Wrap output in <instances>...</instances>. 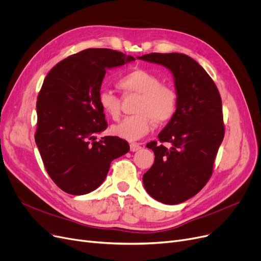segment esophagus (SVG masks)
<instances>
[{"mask_svg": "<svg viewBox=\"0 0 261 261\" xmlns=\"http://www.w3.org/2000/svg\"><path fill=\"white\" fill-rule=\"evenodd\" d=\"M140 149H142V146L138 143H132L130 144V150L132 152H135V151H139Z\"/></svg>", "mask_w": 261, "mask_h": 261, "instance_id": "obj_1", "label": "esophagus"}]
</instances>
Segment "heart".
Masks as SVG:
<instances>
[{"mask_svg":"<svg viewBox=\"0 0 261 261\" xmlns=\"http://www.w3.org/2000/svg\"><path fill=\"white\" fill-rule=\"evenodd\" d=\"M117 86L125 95H139L135 115L127 116L112 126L111 132L120 139L130 142L138 141L153 129L154 122L163 125L169 121L177 109V93L161 79L145 68H136L121 76ZM98 102L102 111L114 120L120 115V98L112 91L101 89Z\"/></svg>","mask_w":261,"mask_h":261,"instance_id":"obj_1","label":"heart"}]
</instances>
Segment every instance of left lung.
<instances>
[{
    "label": "left lung",
    "mask_w": 261,
    "mask_h": 261,
    "mask_svg": "<svg viewBox=\"0 0 261 261\" xmlns=\"http://www.w3.org/2000/svg\"><path fill=\"white\" fill-rule=\"evenodd\" d=\"M138 58L165 66L173 75L177 109L158 135L161 143L146 145L155 158L143 183L156 201L179 204L196 196L213 173L224 138L221 96L206 71L187 55L151 53Z\"/></svg>",
    "instance_id": "1"
}]
</instances>
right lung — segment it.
<instances>
[{
	"label": "right lung",
	"instance_id": "right-lung-1",
	"mask_svg": "<svg viewBox=\"0 0 261 261\" xmlns=\"http://www.w3.org/2000/svg\"><path fill=\"white\" fill-rule=\"evenodd\" d=\"M110 48H88L55 65L37 100L35 141L45 169L60 189L80 196L105 181L111 162L129 150L127 141L96 134L107 129L98 93L108 68L134 61Z\"/></svg>",
	"mask_w": 261,
	"mask_h": 261
}]
</instances>
